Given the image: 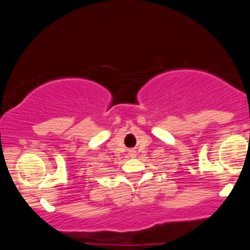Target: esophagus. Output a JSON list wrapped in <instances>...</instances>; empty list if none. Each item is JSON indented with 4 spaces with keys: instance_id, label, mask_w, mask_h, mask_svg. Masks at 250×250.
Returning <instances> with one entry per match:
<instances>
[{
    "instance_id": "34e87169",
    "label": "esophagus",
    "mask_w": 250,
    "mask_h": 250,
    "mask_svg": "<svg viewBox=\"0 0 250 250\" xmlns=\"http://www.w3.org/2000/svg\"><path fill=\"white\" fill-rule=\"evenodd\" d=\"M128 155L130 158H135V155H137V152H135L134 149H131L128 151Z\"/></svg>"
}]
</instances>
